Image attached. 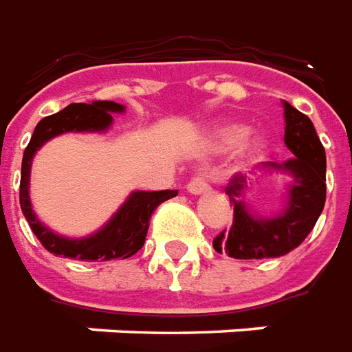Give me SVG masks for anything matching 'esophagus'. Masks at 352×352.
<instances>
[{
  "label": "esophagus",
  "instance_id": "obj_1",
  "mask_svg": "<svg viewBox=\"0 0 352 352\" xmlns=\"http://www.w3.org/2000/svg\"><path fill=\"white\" fill-rule=\"evenodd\" d=\"M208 189H210V186H208L203 178H199V176H195V178H191V180L188 182V191L191 195H203Z\"/></svg>",
  "mask_w": 352,
  "mask_h": 352
}]
</instances>
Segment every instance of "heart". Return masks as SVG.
Returning <instances> with one entry per match:
<instances>
[{
	"mask_svg": "<svg viewBox=\"0 0 352 352\" xmlns=\"http://www.w3.org/2000/svg\"><path fill=\"white\" fill-rule=\"evenodd\" d=\"M250 136V126L244 123H223L214 126L210 132V144L220 151H229L241 146L243 153L250 163H260L263 159H267L271 151L269 140L260 134V136Z\"/></svg>",
	"mask_w": 352,
	"mask_h": 352,
	"instance_id": "obj_1",
	"label": "heart"
}]
</instances>
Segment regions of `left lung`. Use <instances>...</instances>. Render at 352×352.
Returning a JSON list of instances; mask_svg holds the SVG:
<instances>
[{"mask_svg": "<svg viewBox=\"0 0 352 352\" xmlns=\"http://www.w3.org/2000/svg\"><path fill=\"white\" fill-rule=\"evenodd\" d=\"M284 144L294 157L284 163H263V174L256 184H248L243 174H235L226 195L233 203V226L214 239V250L235 260H265L280 258L298 248L315 228L326 203V153L313 121L301 111L283 102ZM271 173H286L283 208L273 217L250 212L245 204V191L259 185Z\"/></svg>", "mask_w": 352, "mask_h": 352, "instance_id": "8db88e82", "label": "left lung"}]
</instances>
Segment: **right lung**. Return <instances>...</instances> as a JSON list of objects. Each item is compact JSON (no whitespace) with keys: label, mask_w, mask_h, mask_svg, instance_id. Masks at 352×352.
<instances>
[{"label":"right lung","mask_w":352,"mask_h":352,"mask_svg":"<svg viewBox=\"0 0 352 352\" xmlns=\"http://www.w3.org/2000/svg\"><path fill=\"white\" fill-rule=\"evenodd\" d=\"M111 113H124L123 104L96 100L91 104H69L54 116L37 123L28 148L24 149L21 172V208L34 235L54 256L72 260L108 261L126 260L140 250L148 235L149 220L157 206L178 195L176 189L164 191H132L124 203L98 231L81 239L58 235L39 221L30 201V174L32 161L45 142L64 132H106L113 124Z\"/></svg>","instance_id":"1"}]
</instances>
